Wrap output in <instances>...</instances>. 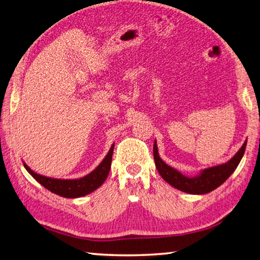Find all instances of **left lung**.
Returning <instances> with one entry per match:
<instances>
[{
    "label": "left lung",
    "instance_id": "8db88e82",
    "mask_svg": "<svg viewBox=\"0 0 260 260\" xmlns=\"http://www.w3.org/2000/svg\"><path fill=\"white\" fill-rule=\"evenodd\" d=\"M245 145H247V141L243 143L241 149L228 162L218 165V166L206 168L200 172L199 175L190 177L183 175L177 169L168 166L166 162H164L158 153L157 142H154L153 157L155 168L158 169L160 176L168 184H171L172 186L177 188V190L190 193V194H206V193L214 191L215 188L220 186L226 179L232 175L243 157Z\"/></svg>",
    "mask_w": 260,
    "mask_h": 260
}]
</instances>
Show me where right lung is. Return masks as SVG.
Masks as SVG:
<instances>
[{
    "mask_svg": "<svg viewBox=\"0 0 260 260\" xmlns=\"http://www.w3.org/2000/svg\"><path fill=\"white\" fill-rule=\"evenodd\" d=\"M115 143L111 145L109 152L107 153L105 159L101 164L94 169L93 172L87 174L86 176L75 179H61V178H52L48 176H43L41 174L32 172L31 169L23 162V167L26 171L34 177L41 185L48 188L52 193H55L63 198H81L86 194H89L93 191H95L98 187H100L105 183L108 174L110 172L112 153H114Z\"/></svg>",
    "mask_w": 260,
    "mask_h": 260,
    "instance_id": "add662e5",
    "label": "right lung"
}]
</instances>
